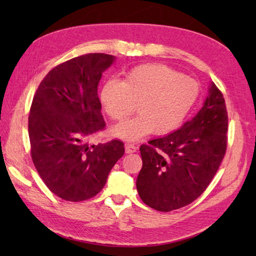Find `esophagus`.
I'll return each mask as SVG.
<instances>
[{
  "mask_svg": "<svg viewBox=\"0 0 256 256\" xmlns=\"http://www.w3.org/2000/svg\"><path fill=\"white\" fill-rule=\"evenodd\" d=\"M136 150H138L136 146H134L132 144H125V152H126V154H133V152H136Z\"/></svg>",
  "mask_w": 256,
  "mask_h": 256,
  "instance_id": "obj_1",
  "label": "esophagus"
}]
</instances>
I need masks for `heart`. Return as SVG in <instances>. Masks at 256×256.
Segmentation results:
<instances>
[{
  "label": "heart",
  "mask_w": 256,
  "mask_h": 256,
  "mask_svg": "<svg viewBox=\"0 0 256 256\" xmlns=\"http://www.w3.org/2000/svg\"><path fill=\"white\" fill-rule=\"evenodd\" d=\"M196 80L162 64H144L128 72L125 80H108L100 92V102L114 120L136 112L140 115L112 128L115 136L138 140L150 132L157 136L178 128L196 102Z\"/></svg>",
  "instance_id": "heart-1"
}]
</instances>
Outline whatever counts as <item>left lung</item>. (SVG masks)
I'll list each match as a JSON object with an SVG mask.
<instances>
[{
  "label": "left lung",
  "instance_id": "8db88e82",
  "mask_svg": "<svg viewBox=\"0 0 256 256\" xmlns=\"http://www.w3.org/2000/svg\"><path fill=\"white\" fill-rule=\"evenodd\" d=\"M228 112L214 84L196 118L166 136L140 146L136 180L141 200L168 212L190 204L204 192L227 150Z\"/></svg>",
  "mask_w": 256,
  "mask_h": 256
}]
</instances>
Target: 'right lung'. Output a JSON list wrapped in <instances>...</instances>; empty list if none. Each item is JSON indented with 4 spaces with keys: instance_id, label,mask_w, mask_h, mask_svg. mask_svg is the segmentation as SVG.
Listing matches in <instances>:
<instances>
[{
    "instance_id": "1",
    "label": "right lung",
    "mask_w": 256,
    "mask_h": 256,
    "mask_svg": "<svg viewBox=\"0 0 256 256\" xmlns=\"http://www.w3.org/2000/svg\"><path fill=\"white\" fill-rule=\"evenodd\" d=\"M115 58L104 53L78 56L47 73L34 94L28 118L30 154L38 174L66 201L92 198L125 152L114 138L89 144L105 128L98 82Z\"/></svg>"
}]
</instances>
